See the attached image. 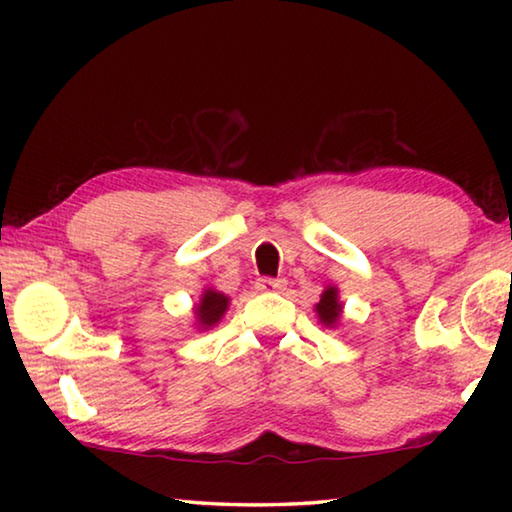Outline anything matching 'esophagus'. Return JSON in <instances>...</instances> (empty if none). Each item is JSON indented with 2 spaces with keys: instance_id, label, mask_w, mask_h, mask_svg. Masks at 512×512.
<instances>
[{
  "instance_id": "1",
  "label": "esophagus",
  "mask_w": 512,
  "mask_h": 512,
  "mask_svg": "<svg viewBox=\"0 0 512 512\" xmlns=\"http://www.w3.org/2000/svg\"><path fill=\"white\" fill-rule=\"evenodd\" d=\"M284 287H287V280H284V277H262V280H257V291L262 293L282 291Z\"/></svg>"
}]
</instances>
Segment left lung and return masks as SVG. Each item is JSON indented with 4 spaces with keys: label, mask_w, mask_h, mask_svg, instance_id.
Here are the masks:
<instances>
[{
    "label": "left lung",
    "mask_w": 512,
    "mask_h": 512,
    "mask_svg": "<svg viewBox=\"0 0 512 512\" xmlns=\"http://www.w3.org/2000/svg\"><path fill=\"white\" fill-rule=\"evenodd\" d=\"M341 311H343V302L339 300V289L329 284V287L323 291V296H320V302L316 305L318 320L325 327H334V325H339Z\"/></svg>",
    "instance_id": "1"
}]
</instances>
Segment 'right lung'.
Wrapping results in <instances>:
<instances>
[{
    "label": "right lung",
    "mask_w": 512,
    "mask_h": 512,
    "mask_svg": "<svg viewBox=\"0 0 512 512\" xmlns=\"http://www.w3.org/2000/svg\"><path fill=\"white\" fill-rule=\"evenodd\" d=\"M228 305H230V298L225 296V293L214 291V289H205L203 296H201V302H198L196 309H194L198 327L212 329L223 318Z\"/></svg>",
    "instance_id": "obj_1"
}]
</instances>
